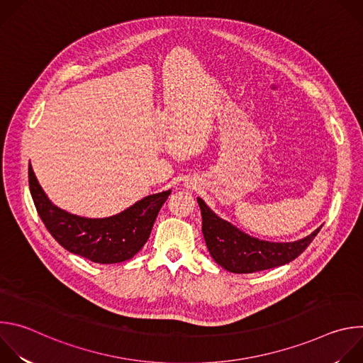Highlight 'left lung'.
Returning <instances> with one entry per match:
<instances>
[{
	"mask_svg": "<svg viewBox=\"0 0 363 363\" xmlns=\"http://www.w3.org/2000/svg\"><path fill=\"white\" fill-rule=\"evenodd\" d=\"M202 216V234L214 262L237 274L255 273L284 266L298 257L320 231L291 242H274L251 237L220 218L202 198H196Z\"/></svg>",
	"mask_w": 363,
	"mask_h": 363,
	"instance_id": "8db88e82",
	"label": "left lung"
}]
</instances>
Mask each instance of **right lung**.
<instances>
[{"label": "right lung", "mask_w": 363, "mask_h": 363, "mask_svg": "<svg viewBox=\"0 0 363 363\" xmlns=\"http://www.w3.org/2000/svg\"><path fill=\"white\" fill-rule=\"evenodd\" d=\"M28 184L37 213L53 238L67 251L100 264L122 263L139 252L171 194L168 189L147 195L112 217L86 218L70 214L51 202L31 165Z\"/></svg>", "instance_id": "right-lung-1"}]
</instances>
